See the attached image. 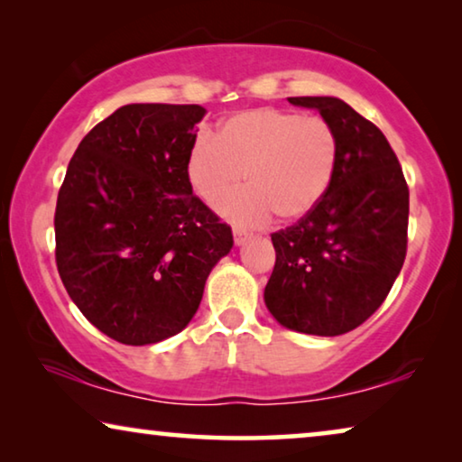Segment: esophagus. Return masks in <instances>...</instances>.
<instances>
[{
    "instance_id": "1",
    "label": "esophagus",
    "mask_w": 462,
    "mask_h": 462,
    "mask_svg": "<svg viewBox=\"0 0 462 462\" xmlns=\"http://www.w3.org/2000/svg\"><path fill=\"white\" fill-rule=\"evenodd\" d=\"M249 238H251V232H246L243 228H234V240H236V245H245Z\"/></svg>"
}]
</instances>
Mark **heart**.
<instances>
[{
  "label": "heart",
  "instance_id": "b5f03b06",
  "mask_svg": "<svg viewBox=\"0 0 462 462\" xmlns=\"http://www.w3.org/2000/svg\"><path fill=\"white\" fill-rule=\"evenodd\" d=\"M338 134L321 116L280 107H257L230 116L219 134L203 130L189 153V178L203 201L246 224L305 217L334 180Z\"/></svg>",
  "mask_w": 462,
  "mask_h": 462
}]
</instances>
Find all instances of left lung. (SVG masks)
<instances>
[{"instance_id":"1","label":"left lung","mask_w":462,"mask_h":462,"mask_svg":"<svg viewBox=\"0 0 462 462\" xmlns=\"http://www.w3.org/2000/svg\"><path fill=\"white\" fill-rule=\"evenodd\" d=\"M315 107L338 134L334 180L297 224L272 234L275 265L265 305L282 326L340 336L388 297L407 257L409 187L374 122L336 97H288Z\"/></svg>"}]
</instances>
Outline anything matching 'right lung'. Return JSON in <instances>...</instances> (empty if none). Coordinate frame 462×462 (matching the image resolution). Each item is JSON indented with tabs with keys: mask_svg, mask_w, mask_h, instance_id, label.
<instances>
[{
	"mask_svg": "<svg viewBox=\"0 0 462 462\" xmlns=\"http://www.w3.org/2000/svg\"><path fill=\"white\" fill-rule=\"evenodd\" d=\"M201 106L130 103L74 151L55 205V265L80 313L130 346L182 332L232 230L197 195Z\"/></svg>",
	"mask_w": 462,
	"mask_h": 462,
	"instance_id": "add662e5",
	"label": "right lung"
}]
</instances>
